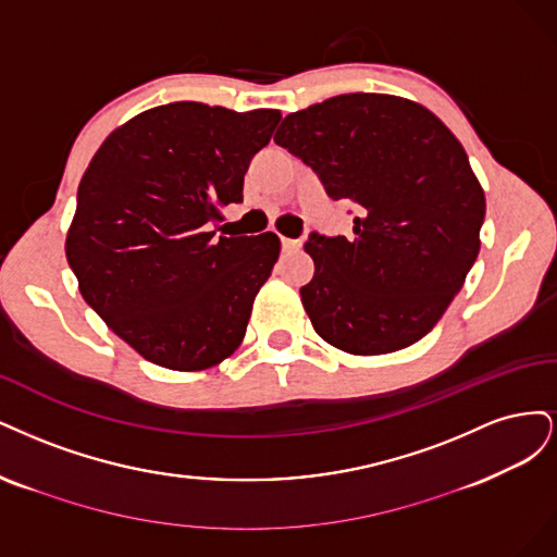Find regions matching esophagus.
Segmentation results:
<instances>
[{"mask_svg":"<svg viewBox=\"0 0 557 557\" xmlns=\"http://www.w3.org/2000/svg\"><path fill=\"white\" fill-rule=\"evenodd\" d=\"M302 247L300 240H292V238H282V249L284 252H298V249Z\"/></svg>","mask_w":557,"mask_h":557,"instance_id":"obj_1","label":"esophagus"}]
</instances>
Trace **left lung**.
<instances>
[{"label": "left lung", "mask_w": 557, "mask_h": 557, "mask_svg": "<svg viewBox=\"0 0 557 557\" xmlns=\"http://www.w3.org/2000/svg\"><path fill=\"white\" fill-rule=\"evenodd\" d=\"M275 143L331 199L358 206L354 238L312 233L302 308L356 356L414 345L442 319L479 255L486 196L451 129L425 106L354 92L286 115Z\"/></svg>", "instance_id": "8db88e82"}]
</instances>
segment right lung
Segmentation results:
<instances>
[{
	"label": "right lung",
	"instance_id": "1",
	"mask_svg": "<svg viewBox=\"0 0 557 557\" xmlns=\"http://www.w3.org/2000/svg\"><path fill=\"white\" fill-rule=\"evenodd\" d=\"M280 120L175 101L124 122L89 161L66 261L85 302L146 361L206 370L243 343L280 238L208 228L243 201L249 161Z\"/></svg>",
	"mask_w": 557,
	"mask_h": 557
}]
</instances>
